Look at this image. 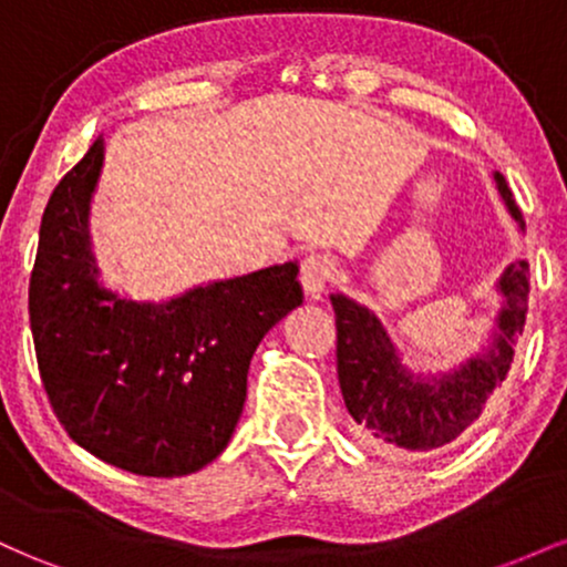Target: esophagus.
<instances>
[{
	"label": "esophagus",
	"mask_w": 567,
	"mask_h": 567,
	"mask_svg": "<svg viewBox=\"0 0 567 567\" xmlns=\"http://www.w3.org/2000/svg\"><path fill=\"white\" fill-rule=\"evenodd\" d=\"M336 279V261L322 252H309L301 261V285L311 298H320L322 290Z\"/></svg>",
	"instance_id": "34e87169"
}]
</instances>
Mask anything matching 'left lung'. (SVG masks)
I'll return each instance as SVG.
<instances>
[{"label": "left lung", "instance_id": "left-lung-1", "mask_svg": "<svg viewBox=\"0 0 567 567\" xmlns=\"http://www.w3.org/2000/svg\"><path fill=\"white\" fill-rule=\"evenodd\" d=\"M496 186L512 218L525 229L523 213L501 173H496ZM528 271V261H517L501 275L496 288L504 306L496 317L491 347L453 373L429 379L402 365L400 351L373 311L341 292L330 296L338 330V383L365 445L375 451H434L453 442L483 415L485 402L509 373L514 343L523 336Z\"/></svg>", "mask_w": 567, "mask_h": 567}]
</instances>
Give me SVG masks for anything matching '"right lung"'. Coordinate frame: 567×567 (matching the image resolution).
Segmentation results:
<instances>
[{"label":"right lung","mask_w":567,"mask_h":567,"mask_svg":"<svg viewBox=\"0 0 567 567\" xmlns=\"http://www.w3.org/2000/svg\"><path fill=\"white\" fill-rule=\"evenodd\" d=\"M103 138L44 207L29 285L39 375L84 451L143 477H184L229 445L261 338L301 306L298 264L130 301L97 282L87 216Z\"/></svg>","instance_id":"1"}]
</instances>
